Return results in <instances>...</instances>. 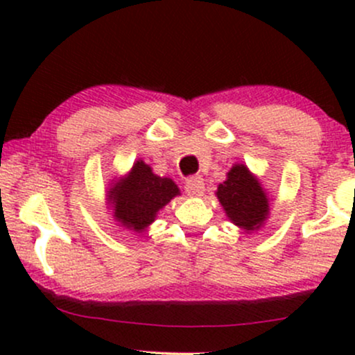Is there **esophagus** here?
<instances>
[{
    "mask_svg": "<svg viewBox=\"0 0 355 355\" xmlns=\"http://www.w3.org/2000/svg\"><path fill=\"white\" fill-rule=\"evenodd\" d=\"M185 190L191 197H202L203 191H205V183L200 177H190L185 182Z\"/></svg>",
    "mask_w": 355,
    "mask_h": 355,
    "instance_id": "34e87169",
    "label": "esophagus"
}]
</instances>
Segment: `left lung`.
Returning <instances> with one entry per match:
<instances>
[{"label":"left lung","instance_id":"left-lung-1","mask_svg":"<svg viewBox=\"0 0 355 355\" xmlns=\"http://www.w3.org/2000/svg\"><path fill=\"white\" fill-rule=\"evenodd\" d=\"M220 203L235 225L257 230L268 215V200L262 187L245 165H235L217 190Z\"/></svg>","mask_w":355,"mask_h":355}]
</instances>
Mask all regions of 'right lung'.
<instances>
[{
    "label": "right lung",
    "instance_id": "right-lung-1",
    "mask_svg": "<svg viewBox=\"0 0 355 355\" xmlns=\"http://www.w3.org/2000/svg\"><path fill=\"white\" fill-rule=\"evenodd\" d=\"M175 195L177 185L170 178L157 177L148 165L137 162L125 180L118 182L110 191L115 205V218L126 229L140 232L155 220L157 211Z\"/></svg>",
    "mask_w": 355,
    "mask_h": 355
}]
</instances>
